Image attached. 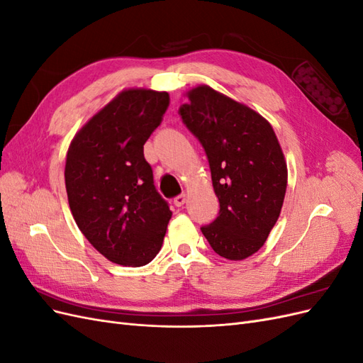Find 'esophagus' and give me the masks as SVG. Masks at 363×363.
<instances>
[{"label": "esophagus", "instance_id": "1", "mask_svg": "<svg viewBox=\"0 0 363 363\" xmlns=\"http://www.w3.org/2000/svg\"><path fill=\"white\" fill-rule=\"evenodd\" d=\"M184 203H186V195L184 194L175 196V199H174V204L177 206V207H182Z\"/></svg>", "mask_w": 363, "mask_h": 363}]
</instances>
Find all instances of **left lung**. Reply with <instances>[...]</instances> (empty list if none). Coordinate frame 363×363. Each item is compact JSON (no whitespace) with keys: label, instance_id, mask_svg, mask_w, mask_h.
Segmentation results:
<instances>
[{"label":"left lung","instance_id":"left-lung-1","mask_svg":"<svg viewBox=\"0 0 363 363\" xmlns=\"http://www.w3.org/2000/svg\"><path fill=\"white\" fill-rule=\"evenodd\" d=\"M183 123L208 159L219 215L201 232L216 255L244 260L257 252L276 225L288 186V167L268 121L211 86L186 92Z\"/></svg>","mask_w":363,"mask_h":363}]
</instances>
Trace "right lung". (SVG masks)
<instances>
[{"label":"right lung","mask_w":363,"mask_h":363,"mask_svg":"<svg viewBox=\"0 0 363 363\" xmlns=\"http://www.w3.org/2000/svg\"><path fill=\"white\" fill-rule=\"evenodd\" d=\"M168 104L163 91H121L77 131L67 152L71 213L92 247L118 265L136 268L155 259L172 216L144 157Z\"/></svg>","instance_id":"right-lung-1"}]
</instances>
